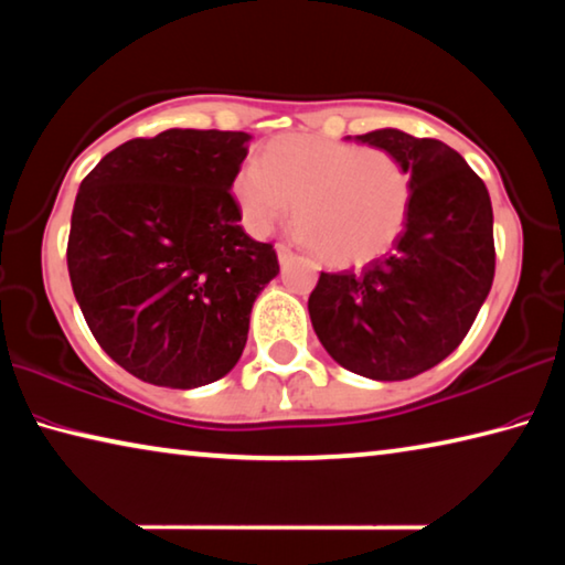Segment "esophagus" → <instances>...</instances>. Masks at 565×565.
<instances>
[{"label": "esophagus", "mask_w": 565, "mask_h": 565, "mask_svg": "<svg viewBox=\"0 0 565 565\" xmlns=\"http://www.w3.org/2000/svg\"><path fill=\"white\" fill-rule=\"evenodd\" d=\"M276 256H279V264L286 266L294 259V252L286 244H276Z\"/></svg>", "instance_id": "1"}]
</instances>
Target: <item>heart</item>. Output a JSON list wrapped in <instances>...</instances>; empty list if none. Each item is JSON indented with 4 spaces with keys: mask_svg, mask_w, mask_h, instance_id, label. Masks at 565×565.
Masks as SVG:
<instances>
[{
    "mask_svg": "<svg viewBox=\"0 0 565 565\" xmlns=\"http://www.w3.org/2000/svg\"><path fill=\"white\" fill-rule=\"evenodd\" d=\"M244 228L266 236L291 212L294 236L329 266H359L386 254L411 212L408 169L384 149L309 134H284L232 179Z\"/></svg>",
    "mask_w": 565,
    "mask_h": 565,
    "instance_id": "b5f03b06",
    "label": "heart"
}]
</instances>
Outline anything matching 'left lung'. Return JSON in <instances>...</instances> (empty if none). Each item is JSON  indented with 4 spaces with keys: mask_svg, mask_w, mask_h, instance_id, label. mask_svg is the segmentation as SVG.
I'll return each mask as SVG.
<instances>
[{
    "mask_svg": "<svg viewBox=\"0 0 565 565\" xmlns=\"http://www.w3.org/2000/svg\"><path fill=\"white\" fill-rule=\"evenodd\" d=\"M353 139L391 151L408 169V222L391 254L361 271H321L309 296L311 327L329 356L353 374L414 379L463 341L491 291V196L444 141L391 127Z\"/></svg>",
    "mask_w": 565,
    "mask_h": 565,
    "instance_id": "8db88e82",
    "label": "left lung"
}]
</instances>
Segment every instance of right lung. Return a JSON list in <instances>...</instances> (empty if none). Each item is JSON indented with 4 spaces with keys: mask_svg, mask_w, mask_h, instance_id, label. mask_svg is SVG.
Listing matches in <instances>:
<instances>
[{
    "mask_svg": "<svg viewBox=\"0 0 565 565\" xmlns=\"http://www.w3.org/2000/svg\"><path fill=\"white\" fill-rule=\"evenodd\" d=\"M252 134L167 129L109 151L72 212L76 303L109 356L147 384L196 388L242 359L254 301L279 274L238 222L232 179Z\"/></svg>",
    "mask_w": 565,
    "mask_h": 565,
    "instance_id": "add662e5",
    "label": "right lung"
}]
</instances>
